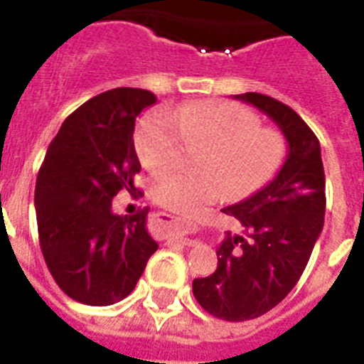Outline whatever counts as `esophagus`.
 <instances>
[{
    "label": "esophagus",
    "instance_id": "1",
    "mask_svg": "<svg viewBox=\"0 0 364 364\" xmlns=\"http://www.w3.org/2000/svg\"><path fill=\"white\" fill-rule=\"evenodd\" d=\"M171 223H176V219H171ZM168 243H181V245H194L196 240H191V238H183V236H171L168 240Z\"/></svg>",
    "mask_w": 364,
    "mask_h": 364
}]
</instances>
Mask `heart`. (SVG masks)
Instances as JSON below:
<instances>
[{
  "label": "heart",
  "instance_id": "b5f03b06",
  "mask_svg": "<svg viewBox=\"0 0 364 364\" xmlns=\"http://www.w3.org/2000/svg\"><path fill=\"white\" fill-rule=\"evenodd\" d=\"M255 113L225 100H204L151 113L136 130V149L147 168L170 164L181 141L194 151L198 170L164 168L153 179L156 204L176 213H196L227 196L245 198L264 187L282 168L287 143L274 128L259 126Z\"/></svg>",
  "mask_w": 364,
  "mask_h": 364
}]
</instances>
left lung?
Wrapping results in <instances>:
<instances>
[{
    "label": "left lung",
    "mask_w": 364,
    "mask_h": 364,
    "mask_svg": "<svg viewBox=\"0 0 364 364\" xmlns=\"http://www.w3.org/2000/svg\"><path fill=\"white\" fill-rule=\"evenodd\" d=\"M236 100L255 105L287 139L285 162L266 187L225 208L242 234L227 232L217 247V270L193 282L194 299L225 321L264 316L302 276L325 221V171L321 147L289 105L259 92Z\"/></svg>",
    "instance_id": "1"
}]
</instances>
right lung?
<instances>
[{
  "mask_svg": "<svg viewBox=\"0 0 364 364\" xmlns=\"http://www.w3.org/2000/svg\"><path fill=\"white\" fill-rule=\"evenodd\" d=\"M156 104L143 88H113L64 121L37 173L36 215L43 257L70 299L109 306L126 299L159 243L147 230L149 208L117 215L119 191L136 194L141 164L136 119Z\"/></svg>",
  "mask_w": 364,
  "mask_h": 364,
  "instance_id": "1",
  "label": "right lung"
}]
</instances>
